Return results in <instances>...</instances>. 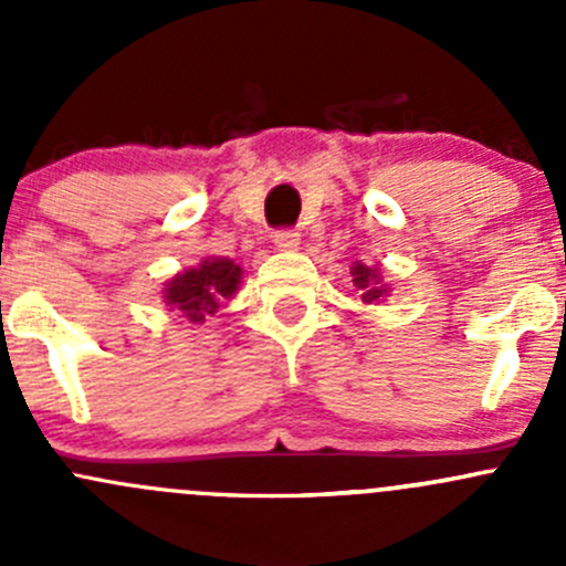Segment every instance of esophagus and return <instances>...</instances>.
<instances>
[{"label":"esophagus","instance_id":"obj_1","mask_svg":"<svg viewBox=\"0 0 566 566\" xmlns=\"http://www.w3.org/2000/svg\"><path fill=\"white\" fill-rule=\"evenodd\" d=\"M273 247H276V251H298L301 235L295 230H279L273 235Z\"/></svg>","mask_w":566,"mask_h":566}]
</instances>
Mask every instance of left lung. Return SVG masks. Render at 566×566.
Segmentation results:
<instances>
[{
  "label": "left lung",
  "mask_w": 566,
  "mask_h": 566,
  "mask_svg": "<svg viewBox=\"0 0 566 566\" xmlns=\"http://www.w3.org/2000/svg\"><path fill=\"white\" fill-rule=\"evenodd\" d=\"M350 279H353V287H356V293L361 295L364 304H380L386 295H391V284L384 282V273H380L378 265L369 268L364 265L361 260L353 262Z\"/></svg>",
  "instance_id": "1"
}]
</instances>
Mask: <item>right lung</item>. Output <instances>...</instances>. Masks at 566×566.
I'll use <instances>...</instances> for the list:
<instances>
[{
	"instance_id": "obj_1",
	"label": "right lung",
	"mask_w": 566,
	"mask_h": 566,
	"mask_svg": "<svg viewBox=\"0 0 566 566\" xmlns=\"http://www.w3.org/2000/svg\"><path fill=\"white\" fill-rule=\"evenodd\" d=\"M243 284V268L230 256H205L197 265L177 271L164 282L161 298L188 323L202 325L224 301L235 298Z\"/></svg>"
}]
</instances>
